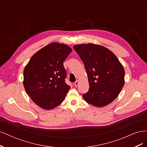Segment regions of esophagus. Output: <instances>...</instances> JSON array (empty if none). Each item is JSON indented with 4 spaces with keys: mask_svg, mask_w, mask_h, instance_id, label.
I'll return each instance as SVG.
<instances>
[{
    "mask_svg": "<svg viewBox=\"0 0 147 147\" xmlns=\"http://www.w3.org/2000/svg\"><path fill=\"white\" fill-rule=\"evenodd\" d=\"M78 84H79V82H78V80H77L76 82H75L74 83V86H75V87H77L78 85Z\"/></svg>",
    "mask_w": 147,
    "mask_h": 147,
    "instance_id": "1",
    "label": "esophagus"
}]
</instances>
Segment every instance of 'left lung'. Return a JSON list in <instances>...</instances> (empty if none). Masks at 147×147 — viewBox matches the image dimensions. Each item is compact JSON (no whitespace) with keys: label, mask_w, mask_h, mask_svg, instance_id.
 Wrapping results in <instances>:
<instances>
[{"label":"left lung","mask_w":147,"mask_h":147,"mask_svg":"<svg viewBox=\"0 0 147 147\" xmlns=\"http://www.w3.org/2000/svg\"><path fill=\"white\" fill-rule=\"evenodd\" d=\"M74 49L82 60L88 77V91L83 94L86 102L98 107L113 102L124 84V70L117 56L94 44H82Z\"/></svg>","instance_id":"8db88e82"}]
</instances>
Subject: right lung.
Listing matches in <instances>:
<instances>
[{
	"label": "right lung",
	"mask_w": 147,
	"mask_h": 147,
	"mask_svg": "<svg viewBox=\"0 0 147 147\" xmlns=\"http://www.w3.org/2000/svg\"><path fill=\"white\" fill-rule=\"evenodd\" d=\"M71 51L65 44L51 43L35 53L25 67V90L41 108L51 110L58 106L70 90L63 63Z\"/></svg>",
	"instance_id": "1"
}]
</instances>
